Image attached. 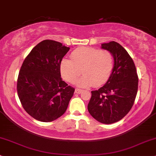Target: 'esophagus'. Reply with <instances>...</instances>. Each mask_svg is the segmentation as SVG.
<instances>
[{"label": "esophagus", "mask_w": 156, "mask_h": 156, "mask_svg": "<svg viewBox=\"0 0 156 156\" xmlns=\"http://www.w3.org/2000/svg\"><path fill=\"white\" fill-rule=\"evenodd\" d=\"M82 90H81V89H79V88H76V89L75 90V93H76V94H80V93H82Z\"/></svg>", "instance_id": "34e87169"}]
</instances>
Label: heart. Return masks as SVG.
<instances>
[{"instance_id":"b5f03b06","label":"heart","mask_w":156,"mask_h":156,"mask_svg":"<svg viewBox=\"0 0 156 156\" xmlns=\"http://www.w3.org/2000/svg\"><path fill=\"white\" fill-rule=\"evenodd\" d=\"M70 59H63L61 63V74L67 82H74L81 74L83 76L76 81L80 87L93 84L99 87L105 84L110 77L113 69V57L108 50L82 47L74 50Z\"/></svg>"}]
</instances>
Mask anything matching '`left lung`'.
I'll list each match as a JSON object with an SVG mask.
<instances>
[{"instance_id": "obj_1", "label": "left lung", "mask_w": 156, "mask_h": 156, "mask_svg": "<svg viewBox=\"0 0 156 156\" xmlns=\"http://www.w3.org/2000/svg\"><path fill=\"white\" fill-rule=\"evenodd\" d=\"M102 48L112 53L114 66L105 84L91 91L87 109L98 122L109 124L120 121L131 110L137 93L138 76L133 60L120 44L111 41L102 44Z\"/></svg>"}]
</instances>
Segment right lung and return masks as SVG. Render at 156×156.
<instances>
[{
	"label": "right lung",
	"mask_w": 156,
	"mask_h": 156,
	"mask_svg": "<svg viewBox=\"0 0 156 156\" xmlns=\"http://www.w3.org/2000/svg\"><path fill=\"white\" fill-rule=\"evenodd\" d=\"M69 48L52 40L38 43L25 58L17 79L22 107L36 120L49 122L62 116L74 88L61 77V63Z\"/></svg>",
	"instance_id": "1"
}]
</instances>
